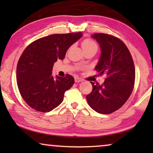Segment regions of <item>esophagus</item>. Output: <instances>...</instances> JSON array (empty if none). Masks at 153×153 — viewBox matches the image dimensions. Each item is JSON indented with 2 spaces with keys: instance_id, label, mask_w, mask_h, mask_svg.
<instances>
[{
  "instance_id": "34e87169",
  "label": "esophagus",
  "mask_w": 153,
  "mask_h": 153,
  "mask_svg": "<svg viewBox=\"0 0 153 153\" xmlns=\"http://www.w3.org/2000/svg\"><path fill=\"white\" fill-rule=\"evenodd\" d=\"M74 81H75V82H81V81H83V79H81V78H79V77H78V76H75L74 77Z\"/></svg>"
}]
</instances>
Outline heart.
I'll return each instance as SVG.
<instances>
[{"label": "heart", "instance_id": "heart-1", "mask_svg": "<svg viewBox=\"0 0 153 153\" xmlns=\"http://www.w3.org/2000/svg\"><path fill=\"white\" fill-rule=\"evenodd\" d=\"M81 46H82V48L84 51L91 49L97 50L98 48L97 44L91 39H85V40H83L82 44H81Z\"/></svg>", "mask_w": 153, "mask_h": 153}]
</instances>
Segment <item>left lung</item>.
Segmentation results:
<instances>
[{
	"label": "left lung",
	"instance_id": "left-lung-1",
	"mask_svg": "<svg viewBox=\"0 0 153 153\" xmlns=\"http://www.w3.org/2000/svg\"><path fill=\"white\" fill-rule=\"evenodd\" d=\"M92 37L97 41L102 51L95 70L106 78L102 85L91 82L93 90L86 100L95 111L109 114L119 109L132 93L134 64L127 46L118 37L104 33H95Z\"/></svg>",
	"mask_w": 153,
	"mask_h": 153
}]
</instances>
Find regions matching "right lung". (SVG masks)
<instances>
[{
  "mask_svg": "<svg viewBox=\"0 0 153 153\" xmlns=\"http://www.w3.org/2000/svg\"><path fill=\"white\" fill-rule=\"evenodd\" d=\"M81 36V32L48 35L25 49L16 67V82L22 98L33 109L49 112L62 102L74 79L66 74L54 79L52 68L58 59H64L70 46Z\"/></svg>",
  "mask_w": 153,
  "mask_h": 153,
  "instance_id": "obj_1",
  "label": "right lung"
}]
</instances>
